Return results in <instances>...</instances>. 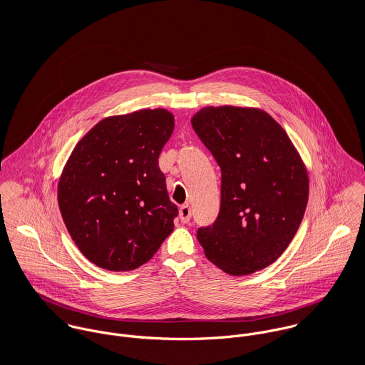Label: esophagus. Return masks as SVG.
I'll use <instances>...</instances> for the list:
<instances>
[{
    "mask_svg": "<svg viewBox=\"0 0 365 365\" xmlns=\"http://www.w3.org/2000/svg\"><path fill=\"white\" fill-rule=\"evenodd\" d=\"M180 219H181L182 223H188L190 222V219H191V208H190L188 204H185V205H182L180 208Z\"/></svg>",
    "mask_w": 365,
    "mask_h": 365,
    "instance_id": "34e87169",
    "label": "esophagus"
}]
</instances>
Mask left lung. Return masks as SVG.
<instances>
[{
  "label": "left lung",
  "instance_id": "left-lung-1",
  "mask_svg": "<svg viewBox=\"0 0 365 365\" xmlns=\"http://www.w3.org/2000/svg\"><path fill=\"white\" fill-rule=\"evenodd\" d=\"M220 167V209L197 239L208 260L246 275L277 260L308 204L307 170L285 130L264 110L208 106L191 120Z\"/></svg>",
  "mask_w": 365,
  "mask_h": 365
}]
</instances>
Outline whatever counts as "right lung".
Returning a JSON list of instances; mask_svg holds the SVG:
<instances>
[{
	"label": "right lung",
	"mask_w": 365,
	"mask_h": 365,
	"mask_svg": "<svg viewBox=\"0 0 365 365\" xmlns=\"http://www.w3.org/2000/svg\"><path fill=\"white\" fill-rule=\"evenodd\" d=\"M174 130L165 109L98 122L74 148L58 182V208L80 252L109 271L150 260L174 229L158 156Z\"/></svg>",
	"instance_id": "obj_1"
}]
</instances>
